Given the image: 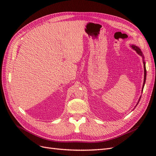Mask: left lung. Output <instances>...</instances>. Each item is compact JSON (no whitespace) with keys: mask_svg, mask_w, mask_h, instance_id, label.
Here are the masks:
<instances>
[{"mask_svg":"<svg viewBox=\"0 0 156 156\" xmlns=\"http://www.w3.org/2000/svg\"><path fill=\"white\" fill-rule=\"evenodd\" d=\"M132 48H133V49H135L136 51V53H137L139 55H140V56H142L143 57V55L142 52H141L140 49L139 48H137V47L135 46V45H132ZM144 83H143V88H144L145 81H146V68H145V64H144Z\"/></svg>","mask_w":156,"mask_h":156,"instance_id":"left-lung-1","label":"left lung"}]
</instances>
